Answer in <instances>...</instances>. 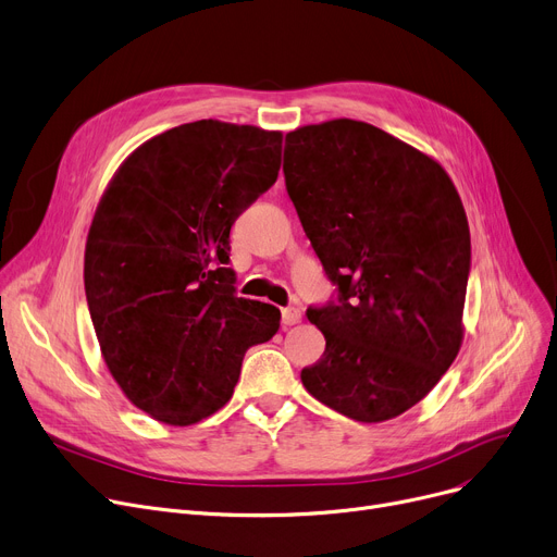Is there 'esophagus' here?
<instances>
[{"instance_id":"1","label":"esophagus","mask_w":557,"mask_h":557,"mask_svg":"<svg viewBox=\"0 0 557 557\" xmlns=\"http://www.w3.org/2000/svg\"><path fill=\"white\" fill-rule=\"evenodd\" d=\"M281 317H283L285 325H294V323L301 321V310L299 308H283Z\"/></svg>"}]
</instances>
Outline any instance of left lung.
<instances>
[{"mask_svg": "<svg viewBox=\"0 0 557 557\" xmlns=\"http://www.w3.org/2000/svg\"><path fill=\"white\" fill-rule=\"evenodd\" d=\"M285 188L337 297L308 308L325 337L308 394L359 422L396 418L463 342L470 226L438 161L352 119L285 135Z\"/></svg>", "mask_w": 557, "mask_h": 557, "instance_id": "obj_1", "label": "left lung"}]
</instances>
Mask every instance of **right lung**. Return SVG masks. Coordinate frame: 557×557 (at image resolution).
<instances>
[{
    "label": "right lung",
    "instance_id": "right-lung-1",
    "mask_svg": "<svg viewBox=\"0 0 557 557\" xmlns=\"http://www.w3.org/2000/svg\"><path fill=\"white\" fill-rule=\"evenodd\" d=\"M281 133L213 119L129 154L89 226L85 294L106 364L127 400L193 424L234 394L249 346L281 310L236 294L228 232L278 177Z\"/></svg>",
    "mask_w": 557,
    "mask_h": 557
}]
</instances>
